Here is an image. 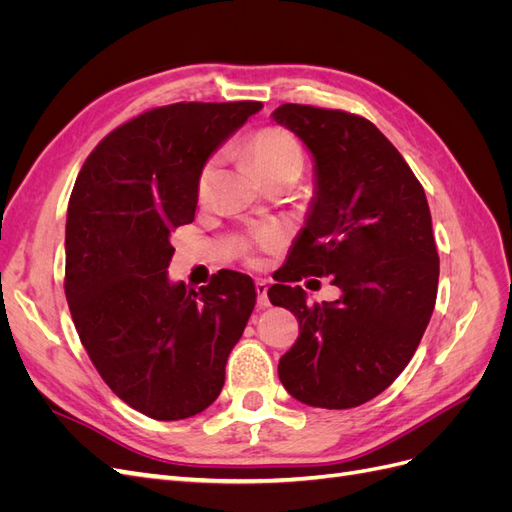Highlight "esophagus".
Listing matches in <instances>:
<instances>
[{
    "mask_svg": "<svg viewBox=\"0 0 512 512\" xmlns=\"http://www.w3.org/2000/svg\"><path fill=\"white\" fill-rule=\"evenodd\" d=\"M267 292H269V286H267V282H262V280H258L256 282V294H258V307H269L271 303H269V297H267Z\"/></svg>",
    "mask_w": 512,
    "mask_h": 512,
    "instance_id": "obj_1",
    "label": "esophagus"
}]
</instances>
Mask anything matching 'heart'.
<instances>
[{
  "mask_svg": "<svg viewBox=\"0 0 512 512\" xmlns=\"http://www.w3.org/2000/svg\"><path fill=\"white\" fill-rule=\"evenodd\" d=\"M247 151L260 170V175L267 181H273L277 177H286L292 175L297 177L301 175L305 156L301 143L297 141V136L290 134L284 128H262L258 130L250 143H247ZM215 175H218V160L211 158L205 162V166L200 168L198 181H196V196L200 203H205L211 194V185L215 181ZM275 239L273 232H265V241L271 243Z\"/></svg>",
  "mask_w": 512,
  "mask_h": 512,
  "instance_id": "b5f03b06",
  "label": "heart"
}]
</instances>
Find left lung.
Wrapping results in <instances>:
<instances>
[{
    "label": "left lung",
    "mask_w": 512,
    "mask_h": 512,
    "mask_svg": "<svg viewBox=\"0 0 512 512\" xmlns=\"http://www.w3.org/2000/svg\"><path fill=\"white\" fill-rule=\"evenodd\" d=\"M271 117L314 160L305 226L269 288L271 303L299 320L277 374L307 406L356 408L406 369L436 305L440 258L425 190L359 115L282 104ZM307 274L331 276L340 299L307 306L296 284Z\"/></svg>",
    "instance_id": "8db88e82"
}]
</instances>
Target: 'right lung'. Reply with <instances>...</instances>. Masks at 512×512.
I'll list each match as a JSON object with an SVG mask.
<instances>
[{
    "mask_svg": "<svg viewBox=\"0 0 512 512\" xmlns=\"http://www.w3.org/2000/svg\"><path fill=\"white\" fill-rule=\"evenodd\" d=\"M260 102H177L130 119L89 153L68 203L66 299L102 380L156 421L218 399L256 305L250 275L198 290L168 280L170 232L190 224L200 168Z\"/></svg>",
    "mask_w": 512,
    "mask_h": 512,
    "instance_id": "right-lung-1",
    "label": "right lung"
}]
</instances>
